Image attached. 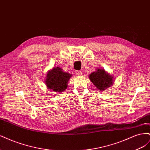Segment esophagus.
<instances>
[{
  "instance_id": "esophagus-1",
  "label": "esophagus",
  "mask_w": 150,
  "mask_h": 150,
  "mask_svg": "<svg viewBox=\"0 0 150 150\" xmlns=\"http://www.w3.org/2000/svg\"><path fill=\"white\" fill-rule=\"evenodd\" d=\"M76 74L78 76H81V75H83V72L81 71H76Z\"/></svg>"
}]
</instances>
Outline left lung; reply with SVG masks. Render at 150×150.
Returning a JSON list of instances; mask_svg holds the SVG:
<instances>
[{
  "instance_id": "8db88e82",
  "label": "left lung",
  "mask_w": 150,
  "mask_h": 150,
  "mask_svg": "<svg viewBox=\"0 0 150 150\" xmlns=\"http://www.w3.org/2000/svg\"><path fill=\"white\" fill-rule=\"evenodd\" d=\"M89 77L91 81L101 92L111 87L115 81L114 77L104 69L99 68L89 74Z\"/></svg>"
}]
</instances>
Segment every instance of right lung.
Segmentation results:
<instances>
[{
  "instance_id": "add662e5",
  "label": "right lung",
  "mask_w": 150,
  "mask_h": 150,
  "mask_svg": "<svg viewBox=\"0 0 150 150\" xmlns=\"http://www.w3.org/2000/svg\"><path fill=\"white\" fill-rule=\"evenodd\" d=\"M71 76L72 74L63 71L61 68L54 67L47 72L44 82L47 89L56 93H61L67 89Z\"/></svg>"
}]
</instances>
